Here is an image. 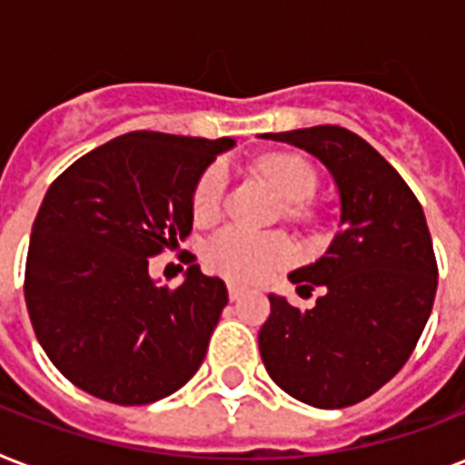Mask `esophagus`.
<instances>
[{"label":"esophagus","instance_id":"34e87169","mask_svg":"<svg viewBox=\"0 0 465 465\" xmlns=\"http://www.w3.org/2000/svg\"><path fill=\"white\" fill-rule=\"evenodd\" d=\"M241 294H243V290H241L239 284H229V299H232V302L241 299Z\"/></svg>","mask_w":465,"mask_h":465}]
</instances>
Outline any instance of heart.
<instances>
[{
    "label": "heart",
    "instance_id": "1",
    "mask_svg": "<svg viewBox=\"0 0 465 465\" xmlns=\"http://www.w3.org/2000/svg\"><path fill=\"white\" fill-rule=\"evenodd\" d=\"M262 173L287 203H304L316 190V173L304 159L292 154H272L262 159ZM229 185V166L214 161L204 168L193 193V214L197 222L219 217ZM204 258L219 275L236 282H258L277 268L294 261V248L284 236L258 233L243 226H226L207 241Z\"/></svg>",
    "mask_w": 465,
    "mask_h": 465
}]
</instances>
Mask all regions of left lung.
Returning <instances> with one entry per match:
<instances>
[{"mask_svg":"<svg viewBox=\"0 0 465 465\" xmlns=\"http://www.w3.org/2000/svg\"><path fill=\"white\" fill-rule=\"evenodd\" d=\"M262 137L316 156L340 195L338 236L316 262L290 272L299 294H325L306 311L270 294L258 332L262 364L302 403L347 408L401 371L432 313L437 261L425 212L396 168L345 127Z\"/></svg>","mask_w":465,"mask_h":465,"instance_id":"8db88e82","label":"left lung"}]
</instances>
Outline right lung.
Here are the masks:
<instances>
[{
  "mask_svg": "<svg viewBox=\"0 0 465 465\" xmlns=\"http://www.w3.org/2000/svg\"><path fill=\"white\" fill-rule=\"evenodd\" d=\"M236 142L127 133L47 188L25 258V306L54 367L91 396L147 405L193 379L229 302L219 277L185 270L159 287L149 258L193 229L204 168Z\"/></svg>",
  "mask_w": 465,
  "mask_h": 465,
  "instance_id": "obj_1",
  "label": "right lung"
}]
</instances>
